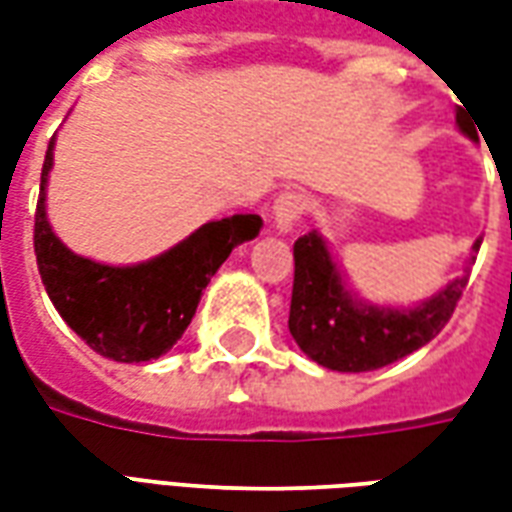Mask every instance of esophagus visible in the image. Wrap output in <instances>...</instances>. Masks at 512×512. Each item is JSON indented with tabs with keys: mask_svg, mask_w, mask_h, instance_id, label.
I'll return each mask as SVG.
<instances>
[{
	"mask_svg": "<svg viewBox=\"0 0 512 512\" xmlns=\"http://www.w3.org/2000/svg\"><path fill=\"white\" fill-rule=\"evenodd\" d=\"M307 211V197L301 191H282L271 205V222L277 233H290L293 224L299 222L301 213Z\"/></svg>",
	"mask_w": 512,
	"mask_h": 512,
	"instance_id": "34e87169",
	"label": "esophagus"
}]
</instances>
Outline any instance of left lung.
<instances>
[{"instance_id": "8db88e82", "label": "left lung", "mask_w": 512, "mask_h": 512, "mask_svg": "<svg viewBox=\"0 0 512 512\" xmlns=\"http://www.w3.org/2000/svg\"><path fill=\"white\" fill-rule=\"evenodd\" d=\"M455 120L463 134L472 136L461 112ZM480 244L483 238L474 241V252ZM293 260L296 274L288 318L293 340L321 367L337 373H367L414 354L444 329L469 282L474 257L461 277L450 279L414 307H381L359 299L318 230L301 235L293 244Z\"/></svg>"}]
</instances>
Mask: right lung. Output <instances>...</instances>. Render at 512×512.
<instances>
[{"label": "right lung", "mask_w": 512, "mask_h": 512, "mask_svg": "<svg viewBox=\"0 0 512 512\" xmlns=\"http://www.w3.org/2000/svg\"><path fill=\"white\" fill-rule=\"evenodd\" d=\"M54 142L57 136H51L46 150L35 213V255L51 304L95 354L128 365L158 359L189 329L213 274L235 246L260 233L263 219L235 213L202 224L180 244L134 266H109L76 255L51 230L46 213Z\"/></svg>", "instance_id": "obj_1"}]
</instances>
